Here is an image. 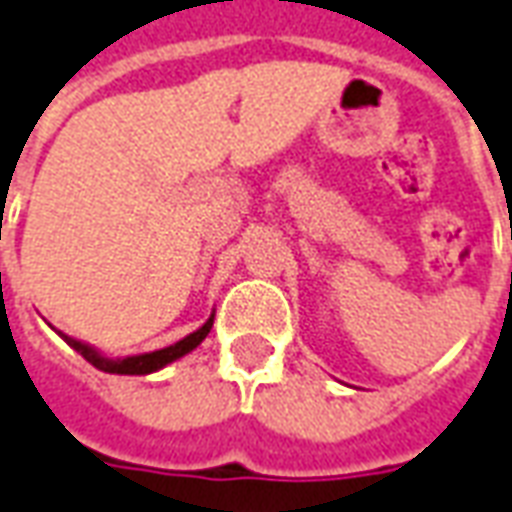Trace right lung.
Here are the masks:
<instances>
[{"instance_id":"right-lung-1","label":"right lung","mask_w":512,"mask_h":512,"mask_svg":"<svg viewBox=\"0 0 512 512\" xmlns=\"http://www.w3.org/2000/svg\"><path fill=\"white\" fill-rule=\"evenodd\" d=\"M210 327H213V313H210V318H207L199 330L191 332V335H185L182 341L171 343V346H166V349H155V352H144V355H130V357H107L102 355L96 346H91V343H82L77 341V338H69V335H63V332H57V335L69 343L74 352H80L91 366L99 368V371H107V374H155V371H160L163 366H169V363H174V360H180L182 355L194 352L196 346L207 338Z\"/></svg>"}]
</instances>
